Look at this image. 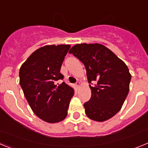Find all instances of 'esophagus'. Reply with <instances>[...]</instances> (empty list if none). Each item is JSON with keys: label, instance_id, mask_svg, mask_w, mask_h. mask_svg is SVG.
<instances>
[{"label": "esophagus", "instance_id": "1", "mask_svg": "<svg viewBox=\"0 0 148 148\" xmlns=\"http://www.w3.org/2000/svg\"><path fill=\"white\" fill-rule=\"evenodd\" d=\"M79 86H80V83H79V82H76V83H75V87H76L77 88H78Z\"/></svg>", "mask_w": 148, "mask_h": 148}]
</instances>
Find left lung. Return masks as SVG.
I'll list each match as a JSON object with an SVG mask.
<instances>
[{
  "label": "left lung",
  "mask_w": 148,
  "mask_h": 148,
  "mask_svg": "<svg viewBox=\"0 0 148 148\" xmlns=\"http://www.w3.org/2000/svg\"><path fill=\"white\" fill-rule=\"evenodd\" d=\"M69 53L80 60L87 70L91 98L84 104L86 115L97 121L112 118L129 92L131 75L127 65L100 44H76Z\"/></svg>",
  "instance_id": "1"
}]
</instances>
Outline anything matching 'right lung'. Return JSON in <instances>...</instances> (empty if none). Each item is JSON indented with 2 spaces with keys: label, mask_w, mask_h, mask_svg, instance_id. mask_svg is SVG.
<instances>
[{
  "label": "right lung",
  "mask_w": 148,
  "mask_h": 148,
  "mask_svg": "<svg viewBox=\"0 0 148 148\" xmlns=\"http://www.w3.org/2000/svg\"><path fill=\"white\" fill-rule=\"evenodd\" d=\"M70 45H47L35 50L20 68V85L36 116L49 123L66 118L74 90L60 73Z\"/></svg>",
  "instance_id": "1"
}]
</instances>
